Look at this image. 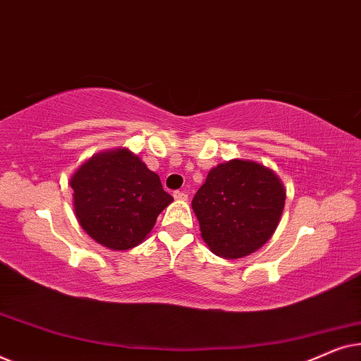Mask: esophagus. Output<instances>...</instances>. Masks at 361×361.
Here are the masks:
<instances>
[{
  "label": "esophagus",
  "mask_w": 361,
  "mask_h": 361,
  "mask_svg": "<svg viewBox=\"0 0 361 361\" xmlns=\"http://www.w3.org/2000/svg\"><path fill=\"white\" fill-rule=\"evenodd\" d=\"M174 199L176 200H187V194H184V192H180V190H176L174 192Z\"/></svg>",
  "instance_id": "obj_1"
}]
</instances>
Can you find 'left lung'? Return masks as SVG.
<instances>
[{"mask_svg":"<svg viewBox=\"0 0 361 361\" xmlns=\"http://www.w3.org/2000/svg\"><path fill=\"white\" fill-rule=\"evenodd\" d=\"M286 204L283 180L250 159H231L209 171L192 199L202 240L220 258H245L268 243Z\"/></svg>","mask_w":361,"mask_h":361,"instance_id":"8db88e82","label":"left lung"}]
</instances>
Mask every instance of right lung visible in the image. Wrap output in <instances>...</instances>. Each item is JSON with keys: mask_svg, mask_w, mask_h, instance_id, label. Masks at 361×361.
I'll return each instance as SVG.
<instances>
[{"mask_svg": "<svg viewBox=\"0 0 361 361\" xmlns=\"http://www.w3.org/2000/svg\"><path fill=\"white\" fill-rule=\"evenodd\" d=\"M68 184L78 224L97 243L115 251L141 245L174 200L162 189L159 176L128 147L88 157Z\"/></svg>", "mask_w": 361, "mask_h": 361, "instance_id": "add662e5", "label": "right lung"}]
</instances>
